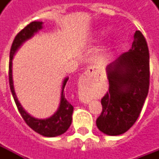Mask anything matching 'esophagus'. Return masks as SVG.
Instances as JSON below:
<instances>
[{
	"instance_id": "1",
	"label": "esophagus",
	"mask_w": 159,
	"mask_h": 159,
	"mask_svg": "<svg viewBox=\"0 0 159 159\" xmlns=\"http://www.w3.org/2000/svg\"><path fill=\"white\" fill-rule=\"evenodd\" d=\"M97 71L96 67H94V66H89V67H88V69L86 70L87 74H90V73H94Z\"/></svg>"
}]
</instances>
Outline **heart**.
I'll list each match as a JSON object with an SVG mask.
<instances>
[{
	"label": "heart",
	"mask_w": 159,
	"mask_h": 159,
	"mask_svg": "<svg viewBox=\"0 0 159 159\" xmlns=\"http://www.w3.org/2000/svg\"><path fill=\"white\" fill-rule=\"evenodd\" d=\"M104 33H105V30H102V31H101V34H104Z\"/></svg>",
	"instance_id": "b5f03b06"
}]
</instances>
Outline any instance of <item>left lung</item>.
Returning <instances> with one entry per match:
<instances>
[{
	"label": "left lung",
	"mask_w": 159,
	"mask_h": 159,
	"mask_svg": "<svg viewBox=\"0 0 159 159\" xmlns=\"http://www.w3.org/2000/svg\"><path fill=\"white\" fill-rule=\"evenodd\" d=\"M109 90L101 99L98 129L108 135H119L133 126L140 116L150 84L149 50L140 30L132 48L107 66Z\"/></svg>",
	"instance_id": "1"
}]
</instances>
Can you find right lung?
Here are the masks:
<instances>
[{"instance_id": "obj_1", "label": "right lung", "mask_w": 159, "mask_h": 159, "mask_svg": "<svg viewBox=\"0 0 159 159\" xmlns=\"http://www.w3.org/2000/svg\"><path fill=\"white\" fill-rule=\"evenodd\" d=\"M42 24L43 23L40 22V21L31 22L28 25L25 26L21 31H19L13 40L11 50H10V59H9V85H10V89H11L12 97L15 101L16 106L18 107V110H19L20 115L22 116L23 119L27 123V125L30 128H31L35 132L42 134L43 136L55 137L66 132V130L70 126L71 121H72L71 116H72L73 112V107L70 105V103L67 101L65 97V93H64V89H65L66 83L69 78L66 77L63 82L61 100H60V104H59L58 110L52 116L48 118H45V119L35 118L24 110V108L20 105L18 100V98L16 96L14 88H13V83H12V60L13 59L14 53L24 42L29 40L30 38H31L37 31H39L40 30L42 29Z\"/></svg>"}]
</instances>
